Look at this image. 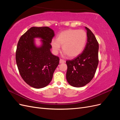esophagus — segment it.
<instances>
[{"label":"esophagus","mask_w":120,"mask_h":120,"mask_svg":"<svg viewBox=\"0 0 120 120\" xmlns=\"http://www.w3.org/2000/svg\"><path fill=\"white\" fill-rule=\"evenodd\" d=\"M65 63V60H64L63 59H60V64H62V63Z\"/></svg>","instance_id":"esophagus-1"}]
</instances>
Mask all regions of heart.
Instances as JSON below:
<instances>
[{
    "label": "heart",
    "instance_id": "b5f03b06",
    "mask_svg": "<svg viewBox=\"0 0 120 120\" xmlns=\"http://www.w3.org/2000/svg\"><path fill=\"white\" fill-rule=\"evenodd\" d=\"M87 41V35L83 30H68L61 32L56 40L52 39L51 45L55 53H57L62 46L65 55L75 57L80 54L84 49Z\"/></svg>",
    "mask_w": 120,
    "mask_h": 120
}]
</instances>
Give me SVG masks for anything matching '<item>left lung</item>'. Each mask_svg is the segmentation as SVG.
<instances>
[{"label":"left lung","mask_w":120,"mask_h":120,"mask_svg":"<svg viewBox=\"0 0 120 120\" xmlns=\"http://www.w3.org/2000/svg\"><path fill=\"white\" fill-rule=\"evenodd\" d=\"M85 28L87 42L83 52L73 60L66 61L67 80L70 85L77 88L83 86L91 81L99 63V43L91 30Z\"/></svg>","instance_id":"obj_1"}]
</instances>
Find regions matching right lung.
Listing matches in <instances>:
<instances>
[{
	"mask_svg": "<svg viewBox=\"0 0 120 120\" xmlns=\"http://www.w3.org/2000/svg\"><path fill=\"white\" fill-rule=\"evenodd\" d=\"M54 31L47 26L32 27L19 39L16 51V62L21 78L35 89L48 86L59 64V57L50 52ZM41 38V47L35 45L34 38Z\"/></svg>",
	"mask_w": 120,
	"mask_h": 120,
	"instance_id": "1",
	"label": "right lung"
}]
</instances>
